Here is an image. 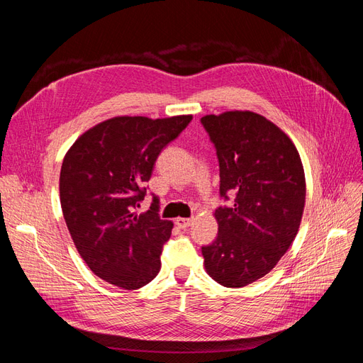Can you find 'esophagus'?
<instances>
[{
	"label": "esophagus",
	"instance_id": "34e87169",
	"mask_svg": "<svg viewBox=\"0 0 363 363\" xmlns=\"http://www.w3.org/2000/svg\"><path fill=\"white\" fill-rule=\"evenodd\" d=\"M192 224V219H189V218H175V225L177 227H180V228H186V227H189Z\"/></svg>",
	"mask_w": 363,
	"mask_h": 363
}]
</instances>
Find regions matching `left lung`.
Listing matches in <instances>:
<instances>
[{
    "instance_id": "obj_1",
    "label": "left lung",
    "mask_w": 363,
    "mask_h": 363,
    "mask_svg": "<svg viewBox=\"0 0 363 363\" xmlns=\"http://www.w3.org/2000/svg\"><path fill=\"white\" fill-rule=\"evenodd\" d=\"M216 150L218 236L201 247L204 267L225 288H242L277 265L298 233L306 201L304 169L292 140L255 112L206 115Z\"/></svg>"
}]
</instances>
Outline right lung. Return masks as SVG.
<instances>
[{
  "instance_id": "obj_1",
  "label": "right lung",
  "mask_w": 363,
  "mask_h": 363,
  "mask_svg": "<svg viewBox=\"0 0 363 363\" xmlns=\"http://www.w3.org/2000/svg\"><path fill=\"white\" fill-rule=\"evenodd\" d=\"M191 115L150 119L116 116L74 142L60 169V204L74 244L98 277L123 289H139L157 276L172 223L159 216V199L145 213V183Z\"/></svg>"
}]
</instances>
